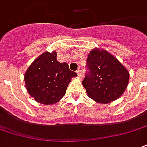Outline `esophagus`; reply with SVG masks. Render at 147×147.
<instances>
[{"instance_id":"1","label":"esophagus","mask_w":147,"mask_h":147,"mask_svg":"<svg viewBox=\"0 0 147 147\" xmlns=\"http://www.w3.org/2000/svg\"><path fill=\"white\" fill-rule=\"evenodd\" d=\"M76 73L79 77L82 76V71H81V70H80V69H78V70L76 71Z\"/></svg>"}]
</instances>
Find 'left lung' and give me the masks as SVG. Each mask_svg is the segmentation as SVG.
Here are the masks:
<instances>
[{"label":"left lung","instance_id":"8db88e82","mask_svg":"<svg viewBox=\"0 0 147 147\" xmlns=\"http://www.w3.org/2000/svg\"><path fill=\"white\" fill-rule=\"evenodd\" d=\"M86 69L82 85L90 98L101 104H107L120 97L129 83V71L104 50L95 49L90 52Z\"/></svg>","mask_w":147,"mask_h":147}]
</instances>
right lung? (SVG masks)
<instances>
[{"instance_id":"add662e5","label":"right lung","mask_w":147,"mask_h":147,"mask_svg":"<svg viewBox=\"0 0 147 147\" xmlns=\"http://www.w3.org/2000/svg\"><path fill=\"white\" fill-rule=\"evenodd\" d=\"M77 74L67 63H60L57 53L45 52L31 64L25 74L26 86L35 100L43 104L57 103L65 96L71 79Z\"/></svg>"}]
</instances>
